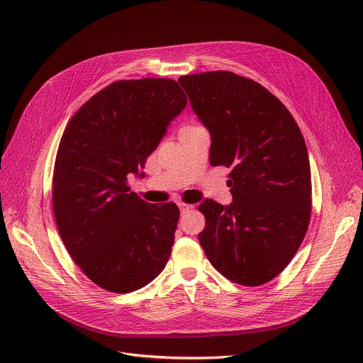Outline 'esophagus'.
Listing matches in <instances>:
<instances>
[{"mask_svg":"<svg viewBox=\"0 0 363 363\" xmlns=\"http://www.w3.org/2000/svg\"><path fill=\"white\" fill-rule=\"evenodd\" d=\"M178 206H179V208H181V213H186V212L189 211V208H193V206H189V204H186V203H184V201H179Z\"/></svg>","mask_w":363,"mask_h":363,"instance_id":"34e87169","label":"esophagus"}]
</instances>
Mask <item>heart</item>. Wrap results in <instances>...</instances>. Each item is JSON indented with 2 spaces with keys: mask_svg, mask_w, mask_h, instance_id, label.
Here are the masks:
<instances>
[{
  "mask_svg": "<svg viewBox=\"0 0 363 363\" xmlns=\"http://www.w3.org/2000/svg\"><path fill=\"white\" fill-rule=\"evenodd\" d=\"M189 128H194V126L193 125H188V126H184L181 130H185V129H189Z\"/></svg>",
  "mask_w": 363,
  "mask_h": 363,
  "instance_id": "b5f03b06",
  "label": "heart"
}]
</instances>
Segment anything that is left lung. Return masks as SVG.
<instances>
[{"label":"left lung","mask_w":363,"mask_h":363,"mask_svg":"<svg viewBox=\"0 0 363 363\" xmlns=\"http://www.w3.org/2000/svg\"><path fill=\"white\" fill-rule=\"evenodd\" d=\"M211 132V164L231 167L234 201L206 200L199 241L215 269L257 287L279 275L306 235L312 181L306 144L289 108L253 79L216 70L181 76Z\"/></svg>","instance_id":"left-lung-1"}]
</instances>
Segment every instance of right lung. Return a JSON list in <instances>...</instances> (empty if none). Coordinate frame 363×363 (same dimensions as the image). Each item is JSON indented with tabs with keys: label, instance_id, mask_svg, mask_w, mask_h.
I'll return each mask as SVG.
<instances>
[{
	"label": "right lung",
	"instance_id": "add662e5",
	"mask_svg": "<svg viewBox=\"0 0 363 363\" xmlns=\"http://www.w3.org/2000/svg\"><path fill=\"white\" fill-rule=\"evenodd\" d=\"M186 106L177 81H116L69 121L57 150L52 208L66 249L99 287H145L172 253L179 208L150 204L128 186Z\"/></svg>",
	"mask_w": 363,
	"mask_h": 363
}]
</instances>
